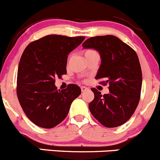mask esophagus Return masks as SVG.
<instances>
[{
  "label": "esophagus",
  "mask_w": 160,
  "mask_h": 160,
  "mask_svg": "<svg viewBox=\"0 0 160 160\" xmlns=\"http://www.w3.org/2000/svg\"><path fill=\"white\" fill-rule=\"evenodd\" d=\"M88 88L87 87H86V86H82L81 87V90H82V92H85V91H86V90H88Z\"/></svg>",
  "instance_id": "obj_1"
}]
</instances>
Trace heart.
Masks as SVG:
<instances>
[{
	"label": "heart",
	"instance_id": "b5f03b06",
	"mask_svg": "<svg viewBox=\"0 0 160 160\" xmlns=\"http://www.w3.org/2000/svg\"><path fill=\"white\" fill-rule=\"evenodd\" d=\"M93 52H95V51H93V50H91V49L86 50V51H85V56H87L88 54H89V53Z\"/></svg>",
	"mask_w": 160,
	"mask_h": 160
}]
</instances>
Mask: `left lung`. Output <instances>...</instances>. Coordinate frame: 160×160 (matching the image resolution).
I'll return each mask as SVG.
<instances>
[{"label":"left lung","instance_id":"1","mask_svg":"<svg viewBox=\"0 0 160 160\" xmlns=\"http://www.w3.org/2000/svg\"><path fill=\"white\" fill-rule=\"evenodd\" d=\"M82 46L99 52L101 64L95 78H104L100 83L109 85V93L103 96L95 88L91 89L94 99L89 104V111L104 127H119L130 119L139 103L142 73L138 55L113 35L92 37Z\"/></svg>","mask_w":160,"mask_h":160}]
</instances>
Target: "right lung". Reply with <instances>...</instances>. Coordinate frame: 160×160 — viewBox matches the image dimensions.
Masks as SVG:
<instances>
[{
	"mask_svg": "<svg viewBox=\"0 0 160 160\" xmlns=\"http://www.w3.org/2000/svg\"><path fill=\"white\" fill-rule=\"evenodd\" d=\"M86 38L47 35L29 44L21 56L17 74L18 100L29 119L51 129L68 115L71 103L81 94L77 85L57 89L55 78L67 74L68 56Z\"/></svg>",
	"mask_w": 160,
	"mask_h": 160,
	"instance_id": "1",
	"label": "right lung"
}]
</instances>
